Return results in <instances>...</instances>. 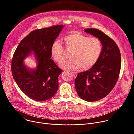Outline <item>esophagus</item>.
<instances>
[{
  "mask_svg": "<svg viewBox=\"0 0 134 134\" xmlns=\"http://www.w3.org/2000/svg\"><path fill=\"white\" fill-rule=\"evenodd\" d=\"M72 74H73V76H74V78H75L76 76H77V72H72Z\"/></svg>",
  "mask_w": 134,
  "mask_h": 134,
  "instance_id": "34e87169",
  "label": "esophagus"
}]
</instances>
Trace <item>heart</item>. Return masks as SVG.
I'll return each mask as SVG.
<instances>
[{
    "label": "heart",
    "mask_w": 134,
    "mask_h": 134,
    "mask_svg": "<svg viewBox=\"0 0 134 134\" xmlns=\"http://www.w3.org/2000/svg\"><path fill=\"white\" fill-rule=\"evenodd\" d=\"M67 49H72L71 59L64 61L60 65L65 69L87 70L93 67L99 60L102 51V46L99 39L89 37L77 31H72L64 38ZM50 53L53 60L61 63L64 59V51L60 42L55 40L50 47Z\"/></svg>",
    "instance_id": "obj_1"
}]
</instances>
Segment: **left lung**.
Instances as JSON below:
<instances>
[{
  "instance_id": "left-lung-1",
  "label": "left lung",
  "mask_w": 134,
  "mask_h": 134,
  "mask_svg": "<svg viewBox=\"0 0 134 134\" xmlns=\"http://www.w3.org/2000/svg\"><path fill=\"white\" fill-rule=\"evenodd\" d=\"M84 32L100 39L102 51L93 67L78 74L75 86L82 99L94 102L105 97L115 86L121 68V54L116 42L102 31L86 29Z\"/></svg>"
}]
</instances>
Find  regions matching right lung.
<instances>
[{"label": "right lung", "instance_id": "obj_1", "mask_svg": "<svg viewBox=\"0 0 134 134\" xmlns=\"http://www.w3.org/2000/svg\"><path fill=\"white\" fill-rule=\"evenodd\" d=\"M64 26L58 25L32 31L20 42L14 53L12 61L13 79L21 91L35 101L48 100L58 90V76L63 70L50 59V47ZM31 54L34 55L37 64L34 69L24 63V60Z\"/></svg>", "mask_w": 134, "mask_h": 134}]
</instances>
